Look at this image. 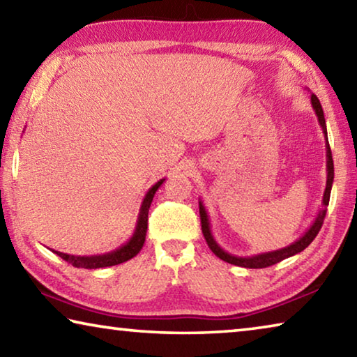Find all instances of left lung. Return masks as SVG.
<instances>
[{"instance_id": "left-lung-1", "label": "left lung", "mask_w": 357, "mask_h": 357, "mask_svg": "<svg viewBox=\"0 0 357 357\" xmlns=\"http://www.w3.org/2000/svg\"><path fill=\"white\" fill-rule=\"evenodd\" d=\"M310 102H312V107H313V110H315L318 123H319V126H321L323 134L326 138V172H328V178H326V189L323 193L321 209L318 211V215L315 217V220H313L310 228L307 229V231L302 234L299 239H296L293 244L283 247V249H279V250L258 253V255H252V257H236V255H231V253L225 252L219 244H217V241L213 236V231H211V223H209V215L206 213V208H204L203 202H200V219H202L203 236H204V239H206L209 249L213 250L214 255L223 259V261L234 264V266H241V268H249V269L268 268V266H273L275 263L282 261V259L293 257V255H296V253L304 250L305 247H309L312 241L317 238L318 231L321 229L323 220L326 217V211H328L332 183H334V160H332V153H331L329 142H328V129H326V119H324L321 104H319V100L315 94L310 96Z\"/></svg>"}]
</instances>
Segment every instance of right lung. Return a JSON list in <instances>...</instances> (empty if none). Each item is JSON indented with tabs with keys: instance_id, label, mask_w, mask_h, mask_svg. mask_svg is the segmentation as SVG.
Wrapping results in <instances>:
<instances>
[{
	"instance_id": "1",
	"label": "right lung",
	"mask_w": 357,
	"mask_h": 357,
	"mask_svg": "<svg viewBox=\"0 0 357 357\" xmlns=\"http://www.w3.org/2000/svg\"><path fill=\"white\" fill-rule=\"evenodd\" d=\"M164 179L157 181V183L151 187V189L146 192L144 195L142 206H140V213H138V219H137V225H135V231L132 234V238L128 241V243L123 244L118 249H114L108 253H102V255H69V253H63V252H56L52 250L53 253H56L58 257H61L66 259L69 264L75 266V268H84V269H98V268H108V266H114V264H121L128 259L134 258L138 252L142 250V247L144 244V239H146V229H148V213H149V206L153 203V198L155 195V192L159 190V187L164 184Z\"/></svg>"
}]
</instances>
